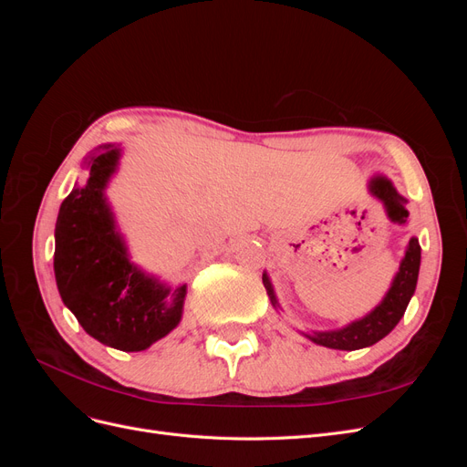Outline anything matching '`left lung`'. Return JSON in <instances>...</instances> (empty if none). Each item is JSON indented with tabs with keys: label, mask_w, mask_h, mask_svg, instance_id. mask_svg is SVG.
<instances>
[{
	"label": "left lung",
	"mask_w": 467,
	"mask_h": 467,
	"mask_svg": "<svg viewBox=\"0 0 467 467\" xmlns=\"http://www.w3.org/2000/svg\"><path fill=\"white\" fill-rule=\"evenodd\" d=\"M368 191L381 204H384L386 214L393 223H400V225L407 223V218H409L407 199L395 191L393 182L389 179L381 175L372 177L368 182ZM419 266H420V245L417 237H411L405 247V255L400 263L398 273H395L386 296L381 298V302L372 309V312H368L364 317L347 323L345 327L329 329V331H312V333L302 331V335L307 337L309 341L316 345L335 348V350H358L364 347L376 345L386 335H389L391 329L403 317L405 309L409 302H411L417 288ZM263 285L266 288L268 298H271L273 307L278 309L280 304L276 300L273 282L268 278L266 271L263 273Z\"/></svg>",
	"instance_id": "obj_1"
}]
</instances>
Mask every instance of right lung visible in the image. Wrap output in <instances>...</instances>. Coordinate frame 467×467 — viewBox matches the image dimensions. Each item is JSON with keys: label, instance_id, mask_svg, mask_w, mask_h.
Wrapping results in <instances>:
<instances>
[{"label": "right lung", "instance_id": "add662e5", "mask_svg": "<svg viewBox=\"0 0 467 467\" xmlns=\"http://www.w3.org/2000/svg\"><path fill=\"white\" fill-rule=\"evenodd\" d=\"M119 161L115 144L95 148L86 160L89 179L76 182L56 220L54 276L64 306L88 335L138 352L181 323L187 285L169 286L130 259L105 194Z\"/></svg>", "mask_w": 467, "mask_h": 467}]
</instances>
